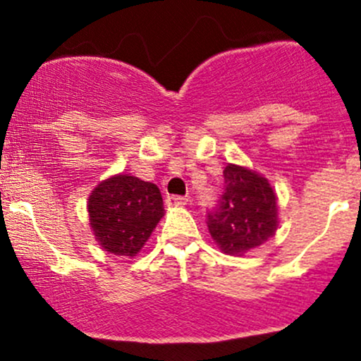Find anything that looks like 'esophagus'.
I'll return each instance as SVG.
<instances>
[{
  "instance_id": "obj_1",
  "label": "esophagus",
  "mask_w": 361,
  "mask_h": 361,
  "mask_svg": "<svg viewBox=\"0 0 361 361\" xmlns=\"http://www.w3.org/2000/svg\"><path fill=\"white\" fill-rule=\"evenodd\" d=\"M166 201L169 206H185L188 202V199L183 197V195H167Z\"/></svg>"
}]
</instances>
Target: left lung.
I'll list each match as a JSON object with an SVG mask.
<instances>
[{
  "label": "left lung",
  "mask_w": 361,
  "mask_h": 361,
  "mask_svg": "<svg viewBox=\"0 0 361 361\" xmlns=\"http://www.w3.org/2000/svg\"><path fill=\"white\" fill-rule=\"evenodd\" d=\"M224 178V194L207 213V228L224 253L241 257L276 234L278 197L269 181L248 167L228 164Z\"/></svg>",
  "instance_id": "8db88e82"
}]
</instances>
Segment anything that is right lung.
<instances>
[{
    "label": "right lung",
    "instance_id": "obj_1",
    "mask_svg": "<svg viewBox=\"0 0 361 361\" xmlns=\"http://www.w3.org/2000/svg\"><path fill=\"white\" fill-rule=\"evenodd\" d=\"M87 209L101 248L120 257H134L164 216L157 185L129 174L101 181L90 194Z\"/></svg>",
    "mask_w": 361,
    "mask_h": 361
}]
</instances>
